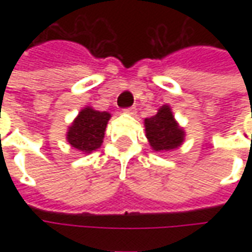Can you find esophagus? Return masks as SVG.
Instances as JSON below:
<instances>
[{
    "mask_svg": "<svg viewBox=\"0 0 252 252\" xmlns=\"http://www.w3.org/2000/svg\"><path fill=\"white\" fill-rule=\"evenodd\" d=\"M135 106H131V108H126V109H124V112H126V113H128V115H135Z\"/></svg>",
    "mask_w": 252,
    "mask_h": 252,
    "instance_id": "obj_1",
    "label": "esophagus"
}]
</instances>
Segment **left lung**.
I'll return each mask as SVG.
<instances>
[{
	"label": "left lung",
	"mask_w": 252,
	"mask_h": 252,
	"mask_svg": "<svg viewBox=\"0 0 252 252\" xmlns=\"http://www.w3.org/2000/svg\"><path fill=\"white\" fill-rule=\"evenodd\" d=\"M144 126L150 146L157 153L178 148L185 139V132L175 121L169 105H163L157 115L146 119Z\"/></svg>",
	"instance_id": "obj_1"
}]
</instances>
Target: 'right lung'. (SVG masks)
<instances>
[{
  "mask_svg": "<svg viewBox=\"0 0 252 252\" xmlns=\"http://www.w3.org/2000/svg\"><path fill=\"white\" fill-rule=\"evenodd\" d=\"M110 119L108 112H98L90 106L83 108L67 131V142L78 151L90 154L101 147L105 128Z\"/></svg>",
  "mask_w": 252,
  "mask_h": 252,
  "instance_id": "1",
  "label": "right lung"
}]
</instances>
